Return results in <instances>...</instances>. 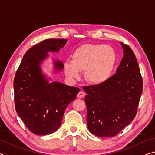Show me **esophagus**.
I'll return each instance as SVG.
<instances>
[{"instance_id": "34e87169", "label": "esophagus", "mask_w": 155, "mask_h": 155, "mask_svg": "<svg viewBox=\"0 0 155 155\" xmlns=\"http://www.w3.org/2000/svg\"><path fill=\"white\" fill-rule=\"evenodd\" d=\"M84 96H85V93H84L82 91H80L77 94V98H83Z\"/></svg>"}]
</instances>
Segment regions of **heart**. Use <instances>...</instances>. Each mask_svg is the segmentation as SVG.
<instances>
[{
	"mask_svg": "<svg viewBox=\"0 0 155 155\" xmlns=\"http://www.w3.org/2000/svg\"><path fill=\"white\" fill-rule=\"evenodd\" d=\"M115 50L105 44H87L77 48L72 55V61L64 63L68 77L77 79L80 72L85 71V80L92 85H101L108 81L117 63Z\"/></svg>",
	"mask_w": 155,
	"mask_h": 155,
	"instance_id": "heart-1",
	"label": "heart"
}]
</instances>
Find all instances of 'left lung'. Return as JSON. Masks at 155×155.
I'll use <instances>...</instances> for the list:
<instances>
[{
    "label": "left lung",
    "mask_w": 155,
    "mask_h": 155,
    "mask_svg": "<svg viewBox=\"0 0 155 155\" xmlns=\"http://www.w3.org/2000/svg\"><path fill=\"white\" fill-rule=\"evenodd\" d=\"M121 44L124 56L116 73L101 85L83 87L87 94V127L99 137H114L129 124L142 94V77L134 52L127 44Z\"/></svg>",
    "instance_id": "left-lung-1"
}]
</instances>
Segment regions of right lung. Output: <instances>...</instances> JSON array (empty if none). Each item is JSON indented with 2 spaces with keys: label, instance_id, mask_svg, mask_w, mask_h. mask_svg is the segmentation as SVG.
<instances>
[{
  "label": "right lung",
  "instance_id": "add662e5",
  "mask_svg": "<svg viewBox=\"0 0 155 155\" xmlns=\"http://www.w3.org/2000/svg\"><path fill=\"white\" fill-rule=\"evenodd\" d=\"M65 39H48L33 46L25 54L14 81L15 107L31 132L48 135L61 124L67 106L76 98L80 89L59 82L49 83L40 68L48 52H59L66 44ZM54 70L64 68L54 61Z\"/></svg>",
  "mask_w": 155,
  "mask_h": 155
}]
</instances>
